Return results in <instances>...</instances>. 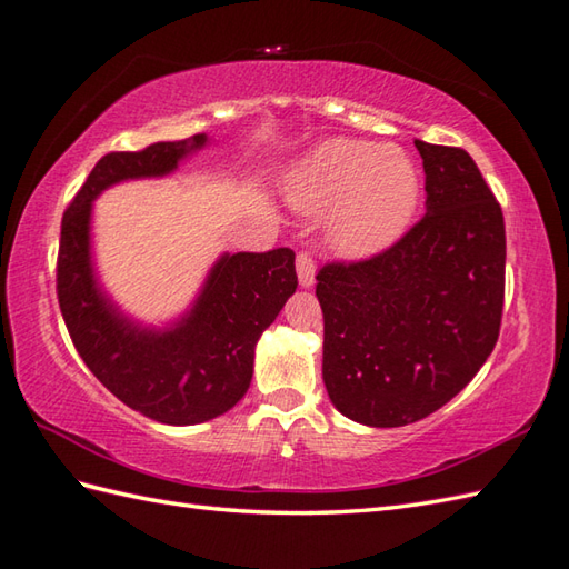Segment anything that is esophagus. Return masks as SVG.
Masks as SVG:
<instances>
[{"instance_id": "34e87169", "label": "esophagus", "mask_w": 569, "mask_h": 569, "mask_svg": "<svg viewBox=\"0 0 569 569\" xmlns=\"http://www.w3.org/2000/svg\"><path fill=\"white\" fill-rule=\"evenodd\" d=\"M297 274L301 287H311L313 280H317V262H313V256L309 250H301L297 256Z\"/></svg>"}]
</instances>
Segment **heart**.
Instances as JSON below:
<instances>
[{
  "label": "heart",
  "mask_w": 569,
  "mask_h": 569,
  "mask_svg": "<svg viewBox=\"0 0 569 569\" xmlns=\"http://www.w3.org/2000/svg\"><path fill=\"white\" fill-rule=\"evenodd\" d=\"M287 197L297 211L333 209L328 231L346 252H370L407 229L419 199V174L399 148L331 138L295 170Z\"/></svg>",
  "instance_id": "obj_1"
}]
</instances>
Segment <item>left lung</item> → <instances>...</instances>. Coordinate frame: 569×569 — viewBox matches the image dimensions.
Masks as SVG:
<instances>
[{
  "label": "left lung",
  "instance_id": "left-lung-1",
  "mask_svg": "<svg viewBox=\"0 0 569 569\" xmlns=\"http://www.w3.org/2000/svg\"><path fill=\"white\" fill-rule=\"evenodd\" d=\"M426 213L395 246L317 274L323 385L348 419L395 428L426 419L482 368L503 309L507 231L462 148L413 141Z\"/></svg>",
  "mask_w": 569,
  "mask_h": 569
}]
</instances>
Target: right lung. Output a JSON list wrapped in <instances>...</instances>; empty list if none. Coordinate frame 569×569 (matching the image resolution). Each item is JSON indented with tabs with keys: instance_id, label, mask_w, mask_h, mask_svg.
<instances>
[{
	"instance_id": "add662e5",
	"label": "right lung",
	"mask_w": 569,
	"mask_h": 569,
	"mask_svg": "<svg viewBox=\"0 0 569 569\" xmlns=\"http://www.w3.org/2000/svg\"><path fill=\"white\" fill-rule=\"evenodd\" d=\"M207 143L204 133L162 141L136 153H107L62 213L58 301L87 368L126 407L170 426L226 413L250 387L256 343L297 289L295 252H236L213 264L184 317L170 328L126 319L99 289L92 250V201L107 187L170 174Z\"/></svg>"
}]
</instances>
